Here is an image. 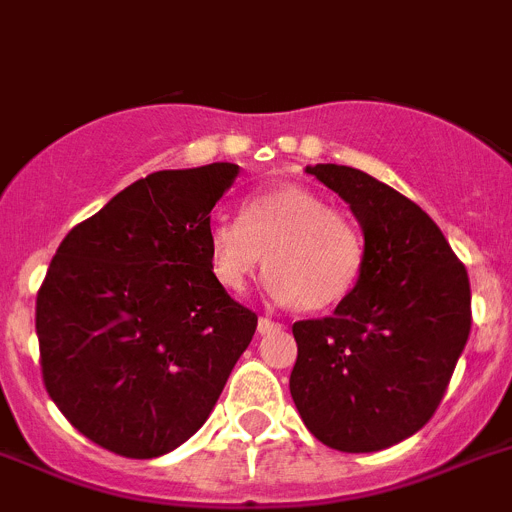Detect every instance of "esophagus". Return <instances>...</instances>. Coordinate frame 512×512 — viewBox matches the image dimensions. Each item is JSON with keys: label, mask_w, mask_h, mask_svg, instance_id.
I'll return each instance as SVG.
<instances>
[{"label": "esophagus", "mask_w": 512, "mask_h": 512, "mask_svg": "<svg viewBox=\"0 0 512 512\" xmlns=\"http://www.w3.org/2000/svg\"><path fill=\"white\" fill-rule=\"evenodd\" d=\"M283 324L281 322H273V319L268 317H260V322H257V332L260 335H270V332H281Z\"/></svg>", "instance_id": "34e87169"}]
</instances>
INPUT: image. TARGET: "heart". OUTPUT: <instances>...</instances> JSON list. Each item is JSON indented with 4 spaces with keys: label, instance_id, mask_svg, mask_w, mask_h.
<instances>
[{
    "label": "heart",
    "instance_id": "heart-1",
    "mask_svg": "<svg viewBox=\"0 0 512 512\" xmlns=\"http://www.w3.org/2000/svg\"><path fill=\"white\" fill-rule=\"evenodd\" d=\"M208 262L226 291H244L268 262L270 293L301 311L335 309L355 291L366 242L350 216L304 185H278L250 195L242 219L208 224Z\"/></svg>",
    "mask_w": 512,
    "mask_h": 512
}]
</instances>
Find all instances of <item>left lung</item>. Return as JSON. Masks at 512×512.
<instances>
[{
	"label": "left lung",
	"mask_w": 512,
	"mask_h": 512,
	"mask_svg": "<svg viewBox=\"0 0 512 512\" xmlns=\"http://www.w3.org/2000/svg\"><path fill=\"white\" fill-rule=\"evenodd\" d=\"M309 175L348 203L366 265L335 314L293 324L291 397L311 435L371 453L415 435L435 415L471 330L464 262L417 203L353 167Z\"/></svg>",
	"instance_id": "8db88e82"
}]
</instances>
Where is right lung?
I'll use <instances>...</instances> for the list:
<instances>
[{
	"label": "right lung",
	"instance_id": "1",
	"mask_svg": "<svg viewBox=\"0 0 512 512\" xmlns=\"http://www.w3.org/2000/svg\"><path fill=\"white\" fill-rule=\"evenodd\" d=\"M239 167L151 172L59 244L35 301L48 397L92 443L157 459L211 415L257 314L208 262V224Z\"/></svg>",
	"mask_w": 512,
	"mask_h": 512
}]
</instances>
